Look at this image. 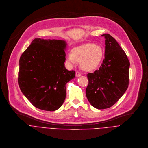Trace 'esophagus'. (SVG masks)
I'll use <instances>...</instances> for the list:
<instances>
[{
  "mask_svg": "<svg viewBox=\"0 0 148 148\" xmlns=\"http://www.w3.org/2000/svg\"><path fill=\"white\" fill-rule=\"evenodd\" d=\"M75 75H76V77H79V76H81V74L79 72V71H76V73H75Z\"/></svg>",
  "mask_w": 148,
  "mask_h": 148,
  "instance_id": "1",
  "label": "esophagus"
}]
</instances>
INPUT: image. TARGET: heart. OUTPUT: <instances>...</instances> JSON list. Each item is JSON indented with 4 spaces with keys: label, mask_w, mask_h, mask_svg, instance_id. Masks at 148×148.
I'll return each mask as SVG.
<instances>
[{
    "label": "heart",
    "mask_w": 148,
    "mask_h": 148,
    "mask_svg": "<svg viewBox=\"0 0 148 148\" xmlns=\"http://www.w3.org/2000/svg\"><path fill=\"white\" fill-rule=\"evenodd\" d=\"M103 55L101 47L93 43H87L75 48L73 53L68 54L67 59L71 65H75L78 61H80L83 69L91 70L101 64Z\"/></svg>",
    "instance_id": "b5f03b06"
}]
</instances>
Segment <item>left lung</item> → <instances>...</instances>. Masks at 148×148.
Masks as SVG:
<instances>
[{
  "mask_svg": "<svg viewBox=\"0 0 148 148\" xmlns=\"http://www.w3.org/2000/svg\"><path fill=\"white\" fill-rule=\"evenodd\" d=\"M105 38V58L101 67L88 73L86 96L94 107L99 110L111 107L127 90L130 63L127 56L115 39L109 34Z\"/></svg>",
  "mask_w": 148,
  "mask_h": 148,
  "instance_id": "1",
  "label": "left lung"
}]
</instances>
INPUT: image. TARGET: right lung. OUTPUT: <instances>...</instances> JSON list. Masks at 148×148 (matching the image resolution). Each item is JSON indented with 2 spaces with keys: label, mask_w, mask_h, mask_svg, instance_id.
<instances>
[{
  "label": "right lung",
  "mask_w": 148,
  "mask_h": 148,
  "mask_svg": "<svg viewBox=\"0 0 148 148\" xmlns=\"http://www.w3.org/2000/svg\"><path fill=\"white\" fill-rule=\"evenodd\" d=\"M64 40L34 38L20 56L18 82L22 93L35 107L58 109L66 97V84L75 71L64 67Z\"/></svg>",
  "instance_id": "obj_1"
}]
</instances>
